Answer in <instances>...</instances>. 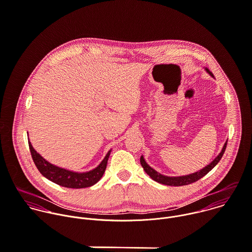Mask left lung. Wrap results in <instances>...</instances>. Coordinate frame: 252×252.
<instances>
[{
    "instance_id": "left-lung-1",
    "label": "left lung",
    "mask_w": 252,
    "mask_h": 252,
    "mask_svg": "<svg viewBox=\"0 0 252 252\" xmlns=\"http://www.w3.org/2000/svg\"><path fill=\"white\" fill-rule=\"evenodd\" d=\"M206 71L212 76L213 74L206 68ZM226 144H227V141L224 143L223 145V148L221 150V152L220 153V155L210 163L208 164L207 166H205L203 169H201L200 171H197L195 173H192V174H189V175H185V176H178V177H169V176H164L158 172H157L155 169H153L144 159L143 157H141L140 158V161H141V164L144 168V170L147 172V174L150 175V177L152 179H154L155 181L158 182V183H161V184H164V185H169V186H182V185H188V184H191L193 182H196L197 180H199L200 178H202L203 176H205L209 171H211L215 166L216 164L220 160L224 151H225V148H226Z\"/></svg>"
}]
</instances>
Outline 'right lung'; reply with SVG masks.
<instances>
[{
	"label": "right lung",
	"mask_w": 252,
	"mask_h": 252,
	"mask_svg": "<svg viewBox=\"0 0 252 252\" xmlns=\"http://www.w3.org/2000/svg\"><path fill=\"white\" fill-rule=\"evenodd\" d=\"M29 146H30L32 159L37 169L40 171V173L44 177H46L50 181L60 186L67 187V188H76V189L86 188L95 184L102 177L107 165L109 155H110V151H109L105 156V158H103V160L100 162V164L94 169L88 172L79 173V172H74V171L67 170L51 164L50 162L45 160L38 153H36V151L33 149L30 141H29Z\"/></svg>",
	"instance_id": "right-lung-1"
}]
</instances>
